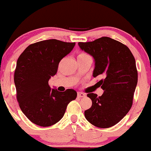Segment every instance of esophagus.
I'll list each match as a JSON object with an SVG mask.
<instances>
[{
    "instance_id": "esophagus-1",
    "label": "esophagus",
    "mask_w": 151,
    "mask_h": 151,
    "mask_svg": "<svg viewBox=\"0 0 151 151\" xmlns=\"http://www.w3.org/2000/svg\"><path fill=\"white\" fill-rule=\"evenodd\" d=\"M78 97H86V94L83 92H78Z\"/></svg>"
}]
</instances>
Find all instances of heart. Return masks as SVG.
<instances>
[{"label":"heart","instance_id":"b5f03b06","mask_svg":"<svg viewBox=\"0 0 151 151\" xmlns=\"http://www.w3.org/2000/svg\"><path fill=\"white\" fill-rule=\"evenodd\" d=\"M88 57V55H87L86 53L81 52L78 55V58H81V57Z\"/></svg>","mask_w":151,"mask_h":151}]
</instances>
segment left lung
Here are the masks:
<instances>
[{
	"mask_svg": "<svg viewBox=\"0 0 151 151\" xmlns=\"http://www.w3.org/2000/svg\"><path fill=\"white\" fill-rule=\"evenodd\" d=\"M78 44L82 51L94 58L93 76L104 77L97 83L104 90L102 95L87 94L92 105L85 110V117L99 128L113 127L127 114L132 105L137 84L134 57L127 46L109 37Z\"/></svg>",
	"mask_w": 151,
	"mask_h": 151,
	"instance_id": "left-lung-1",
	"label": "left lung"
}]
</instances>
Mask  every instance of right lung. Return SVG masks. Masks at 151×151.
<instances>
[{
    "label": "right lung",
    "mask_w": 151,
    "mask_h": 151,
    "mask_svg": "<svg viewBox=\"0 0 151 151\" xmlns=\"http://www.w3.org/2000/svg\"><path fill=\"white\" fill-rule=\"evenodd\" d=\"M75 45L56 39L42 41L27 46L18 58L14 78L17 98L20 109L33 124L44 127L54 125L77 97L73 88L62 92L49 85L60 62Z\"/></svg>",
    "instance_id": "right-lung-1"
}]
</instances>
